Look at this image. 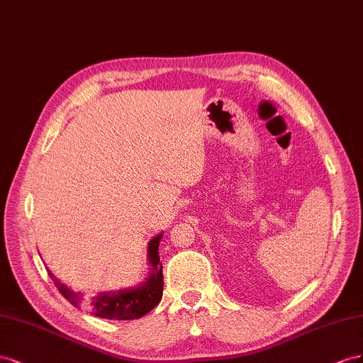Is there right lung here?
<instances>
[{
    "label": "right lung",
    "instance_id": "add662e5",
    "mask_svg": "<svg viewBox=\"0 0 363 363\" xmlns=\"http://www.w3.org/2000/svg\"><path fill=\"white\" fill-rule=\"evenodd\" d=\"M162 234H158L149 243V262L152 264V272L147 278V281L138 289L132 291H120V292H109L91 296L89 299H84L74 294L69 289L62 284L55 275L48 272L55 286L59 289V292L64 295L68 301L77 307L85 308L91 315L112 319V320H130L138 319L149 313L152 308L157 307L162 298L164 289V278H162V263L160 262V242Z\"/></svg>",
    "mask_w": 363,
    "mask_h": 363
}]
</instances>
